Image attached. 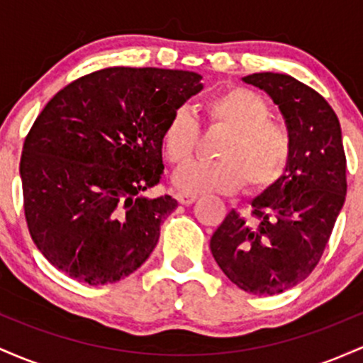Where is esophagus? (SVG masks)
<instances>
[{"mask_svg":"<svg viewBox=\"0 0 363 363\" xmlns=\"http://www.w3.org/2000/svg\"><path fill=\"white\" fill-rule=\"evenodd\" d=\"M198 199V196L196 194H189V193H177V201L181 203V205H193V203Z\"/></svg>","mask_w":363,"mask_h":363,"instance_id":"obj_1","label":"esophagus"}]
</instances>
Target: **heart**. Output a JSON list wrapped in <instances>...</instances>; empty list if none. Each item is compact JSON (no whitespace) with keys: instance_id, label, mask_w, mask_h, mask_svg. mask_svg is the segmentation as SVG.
<instances>
[{"instance_id":"obj_1","label":"heart","mask_w":363,"mask_h":363,"mask_svg":"<svg viewBox=\"0 0 363 363\" xmlns=\"http://www.w3.org/2000/svg\"><path fill=\"white\" fill-rule=\"evenodd\" d=\"M210 128L228 131L218 145L215 162H193L176 174L187 193H234L244 184L262 193L281 181L294 155L289 128L272 118L269 104L254 90L234 86L205 104ZM199 143V124L189 111H174L162 131V152L174 167L189 162Z\"/></svg>"}]
</instances>
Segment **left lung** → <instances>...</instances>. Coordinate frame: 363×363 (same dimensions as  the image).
<instances>
[{
  "mask_svg": "<svg viewBox=\"0 0 363 363\" xmlns=\"http://www.w3.org/2000/svg\"><path fill=\"white\" fill-rule=\"evenodd\" d=\"M286 121L294 155L280 182L252 199L251 216L232 210L210 249L228 280L254 295H277L318 266L347 196L338 116L323 95L290 74L254 73Z\"/></svg>",
  "mask_w": 363,
  "mask_h": 363,
  "instance_id": "obj_1",
  "label": "left lung"
}]
</instances>
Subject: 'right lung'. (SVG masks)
Wrapping results in <instances>:
<instances>
[{"mask_svg": "<svg viewBox=\"0 0 363 363\" xmlns=\"http://www.w3.org/2000/svg\"><path fill=\"white\" fill-rule=\"evenodd\" d=\"M203 89L193 72L106 68L57 91L23 143L28 232L54 268L109 285L140 268L177 208L143 191L162 181V131Z\"/></svg>", "mask_w": 363, "mask_h": 363, "instance_id": "obj_1", "label": "right lung"}]
</instances>
